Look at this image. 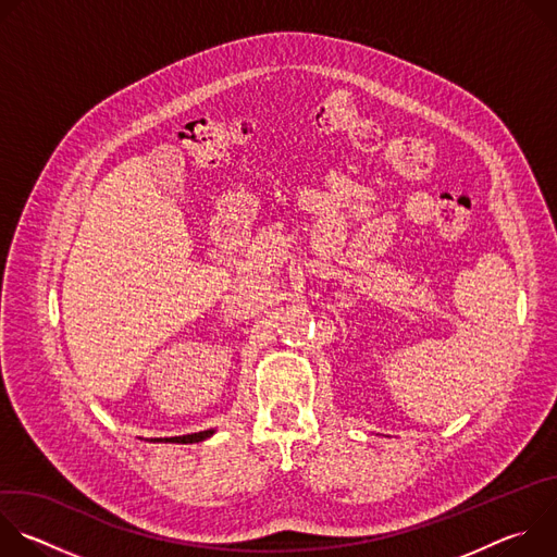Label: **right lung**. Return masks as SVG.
Here are the masks:
<instances>
[{
  "label": "right lung",
  "instance_id": "add662e5",
  "mask_svg": "<svg viewBox=\"0 0 557 557\" xmlns=\"http://www.w3.org/2000/svg\"><path fill=\"white\" fill-rule=\"evenodd\" d=\"M213 434V430H205V432H198V434H185V436H172V438H161V441H170V443H198V441H205ZM158 441V438H156Z\"/></svg>",
  "mask_w": 557,
  "mask_h": 557
}]
</instances>
